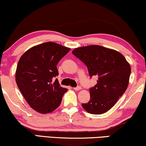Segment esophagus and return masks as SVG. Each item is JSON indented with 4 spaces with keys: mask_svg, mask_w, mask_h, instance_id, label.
Wrapping results in <instances>:
<instances>
[{
    "mask_svg": "<svg viewBox=\"0 0 146 146\" xmlns=\"http://www.w3.org/2000/svg\"><path fill=\"white\" fill-rule=\"evenodd\" d=\"M73 89H74L75 90H81V89H82V87H81V86H77L75 88H73Z\"/></svg>",
    "mask_w": 146,
    "mask_h": 146,
    "instance_id": "obj_1",
    "label": "esophagus"
}]
</instances>
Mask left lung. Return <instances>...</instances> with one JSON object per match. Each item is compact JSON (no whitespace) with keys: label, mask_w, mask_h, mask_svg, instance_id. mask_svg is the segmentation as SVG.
<instances>
[{"label":"left lung","mask_w":146,"mask_h":146,"mask_svg":"<svg viewBox=\"0 0 146 146\" xmlns=\"http://www.w3.org/2000/svg\"><path fill=\"white\" fill-rule=\"evenodd\" d=\"M72 53L86 65L90 77L98 78L97 84L90 89V101L82 104L83 108L96 115L109 111L127 88L129 63L117 51L101 45L78 47Z\"/></svg>","instance_id":"8db88e82"}]
</instances>
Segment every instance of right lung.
Returning a JSON list of instances; mask_svg holds the SVG:
<instances>
[{"label": "right lung", "instance_id": "1", "mask_svg": "<svg viewBox=\"0 0 146 146\" xmlns=\"http://www.w3.org/2000/svg\"><path fill=\"white\" fill-rule=\"evenodd\" d=\"M69 51L54 42H45L30 48L19 60L16 84L31 108L38 113L54 111L68 90L54 79L58 75V63Z\"/></svg>", "mask_w": 146, "mask_h": 146}]
</instances>
